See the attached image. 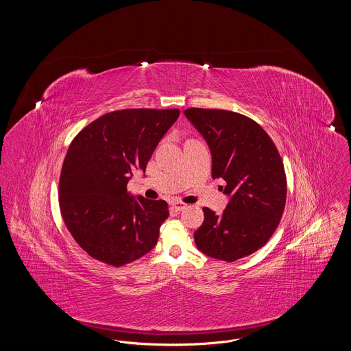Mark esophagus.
<instances>
[{"mask_svg": "<svg viewBox=\"0 0 351 351\" xmlns=\"http://www.w3.org/2000/svg\"><path fill=\"white\" fill-rule=\"evenodd\" d=\"M171 205H172V208H173L175 210H178V212H182V210H184V209L186 208V204L182 202V201H172Z\"/></svg>", "mask_w": 351, "mask_h": 351, "instance_id": "obj_1", "label": "esophagus"}]
</instances>
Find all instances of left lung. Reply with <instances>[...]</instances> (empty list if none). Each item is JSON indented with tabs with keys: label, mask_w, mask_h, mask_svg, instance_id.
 <instances>
[{
	"label": "left lung",
	"mask_w": 351,
	"mask_h": 351,
	"mask_svg": "<svg viewBox=\"0 0 351 351\" xmlns=\"http://www.w3.org/2000/svg\"><path fill=\"white\" fill-rule=\"evenodd\" d=\"M184 116L202 135L212 154V178L226 182L229 202L222 215L204 208L195 232L197 249L234 262L261 249L278 228L287 199L279 151L251 118L229 110L191 108Z\"/></svg>",
	"instance_id": "obj_1"
}]
</instances>
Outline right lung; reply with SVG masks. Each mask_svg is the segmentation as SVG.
<instances>
[{"label":"right lung","mask_w":351,"mask_h":351,"mask_svg":"<svg viewBox=\"0 0 351 351\" xmlns=\"http://www.w3.org/2000/svg\"><path fill=\"white\" fill-rule=\"evenodd\" d=\"M179 109H125L104 114L76 135L68 149L59 205L69 233L92 258L123 266L150 252L167 219L165 200L130 195L135 171H146Z\"/></svg>","instance_id":"right-lung-1"}]
</instances>
